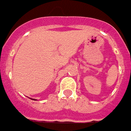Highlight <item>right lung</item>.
Listing matches in <instances>:
<instances>
[{"label":"right lung","instance_id":"right-lung-1","mask_svg":"<svg viewBox=\"0 0 131 131\" xmlns=\"http://www.w3.org/2000/svg\"><path fill=\"white\" fill-rule=\"evenodd\" d=\"M30 99H32V98H30ZM32 100H34V101H36V99H32Z\"/></svg>","mask_w":131,"mask_h":131}]
</instances>
